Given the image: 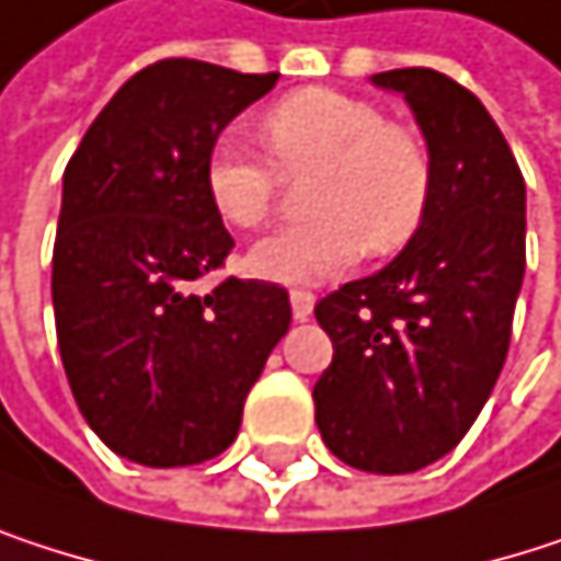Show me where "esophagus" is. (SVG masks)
Masks as SVG:
<instances>
[{"label":"esophagus","instance_id":"34e87169","mask_svg":"<svg viewBox=\"0 0 561 561\" xmlns=\"http://www.w3.org/2000/svg\"><path fill=\"white\" fill-rule=\"evenodd\" d=\"M313 294L310 290H294L290 294V310H294V320H307L313 313Z\"/></svg>","mask_w":561,"mask_h":561}]
</instances>
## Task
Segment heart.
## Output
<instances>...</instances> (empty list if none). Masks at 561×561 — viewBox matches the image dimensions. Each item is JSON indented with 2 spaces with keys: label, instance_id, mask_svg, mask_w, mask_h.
<instances>
[{
  "label": "heart",
  "instance_id": "1",
  "mask_svg": "<svg viewBox=\"0 0 561 561\" xmlns=\"http://www.w3.org/2000/svg\"><path fill=\"white\" fill-rule=\"evenodd\" d=\"M261 140L274 160L225 137L205 162L208 198L234 228L271 218L280 172L320 169V175L307 195L313 218L261 238L248 251L251 274L317 287L346 274L366 248L392 254L415 238L434 188L431 152L415 130L389 124L373 101L333 88L297 91L264 114Z\"/></svg>",
  "mask_w": 561,
  "mask_h": 561
}]
</instances>
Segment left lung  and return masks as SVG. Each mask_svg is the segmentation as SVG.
<instances>
[{"mask_svg": "<svg viewBox=\"0 0 561 561\" xmlns=\"http://www.w3.org/2000/svg\"><path fill=\"white\" fill-rule=\"evenodd\" d=\"M415 114L434 165L415 238L317 304L333 363L313 386L323 444L369 473L450 454L486 405L526 271V182L486 107L431 68L369 78Z\"/></svg>", "mask_w": 561, "mask_h": 561, "instance_id": "obj_1", "label": "left lung"}]
</instances>
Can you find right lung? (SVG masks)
<instances>
[{
  "label": "right lung",
  "mask_w": 561,
  "mask_h": 561,
  "mask_svg": "<svg viewBox=\"0 0 561 561\" xmlns=\"http://www.w3.org/2000/svg\"><path fill=\"white\" fill-rule=\"evenodd\" d=\"M277 78L156 61L114 94L65 169L51 257L61 363L91 431L142 467L218 457L290 327L277 284L195 287L234 248L205 188L208 152Z\"/></svg>",
  "instance_id": "add662e5"
}]
</instances>
